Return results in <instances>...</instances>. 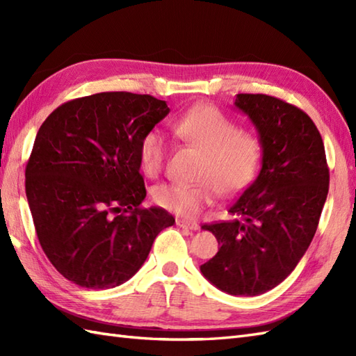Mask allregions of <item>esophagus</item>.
I'll return each instance as SVG.
<instances>
[{"label": "esophagus", "mask_w": 356, "mask_h": 356, "mask_svg": "<svg viewBox=\"0 0 356 356\" xmlns=\"http://www.w3.org/2000/svg\"><path fill=\"white\" fill-rule=\"evenodd\" d=\"M176 225L179 226V228L190 229V231H197V229H199V225H197V223H194V222H188V220H184V218H177V220H176Z\"/></svg>", "instance_id": "1"}]
</instances>
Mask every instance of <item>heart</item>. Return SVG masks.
Masks as SVG:
<instances>
[{"label":"heart","instance_id":"obj_1","mask_svg":"<svg viewBox=\"0 0 356 356\" xmlns=\"http://www.w3.org/2000/svg\"><path fill=\"white\" fill-rule=\"evenodd\" d=\"M177 139L202 151L200 184H163L154 188L159 207L182 217H195L214 199L231 197L252 182L261 161V143L255 134L238 130L232 119L211 104H202L170 120ZM168 145L163 136L149 130L139 143V163L149 177L162 171Z\"/></svg>","mask_w":356,"mask_h":356}]
</instances>
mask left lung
Returning <instances> with one entry per match:
<instances>
[{"mask_svg": "<svg viewBox=\"0 0 356 356\" xmlns=\"http://www.w3.org/2000/svg\"><path fill=\"white\" fill-rule=\"evenodd\" d=\"M263 149L261 170L229 207L228 222L205 223L218 252L200 270L231 295L254 297L297 266L318 228L329 166L318 128L303 110L268 95H237Z\"/></svg>", "mask_w": 356, "mask_h": 356, "instance_id": "1", "label": "left lung"}]
</instances>
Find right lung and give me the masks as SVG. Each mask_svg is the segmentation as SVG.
<instances>
[{
    "mask_svg": "<svg viewBox=\"0 0 356 356\" xmlns=\"http://www.w3.org/2000/svg\"><path fill=\"white\" fill-rule=\"evenodd\" d=\"M149 95L78 97L44 120L26 165V195L38 240L59 274L87 289L131 278L157 234L174 225L143 208L139 143L168 115Z\"/></svg>",
    "mask_w": 356,
    "mask_h": 356,
    "instance_id": "obj_1",
    "label": "right lung"
}]
</instances>
